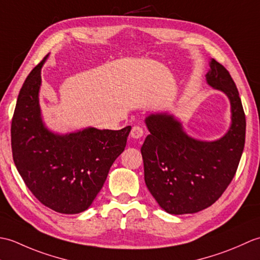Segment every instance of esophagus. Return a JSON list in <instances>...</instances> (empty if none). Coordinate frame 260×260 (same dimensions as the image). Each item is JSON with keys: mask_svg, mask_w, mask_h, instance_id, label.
<instances>
[{"mask_svg": "<svg viewBox=\"0 0 260 260\" xmlns=\"http://www.w3.org/2000/svg\"><path fill=\"white\" fill-rule=\"evenodd\" d=\"M144 135V131L141 126H134L131 131V137H133L135 140H139L141 137Z\"/></svg>", "mask_w": 260, "mask_h": 260, "instance_id": "1", "label": "esophagus"}]
</instances>
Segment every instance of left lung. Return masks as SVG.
Listing matches in <instances>:
<instances>
[{"instance_id":"left-lung-1","label":"left lung","mask_w":260,"mask_h":260,"mask_svg":"<svg viewBox=\"0 0 260 260\" xmlns=\"http://www.w3.org/2000/svg\"><path fill=\"white\" fill-rule=\"evenodd\" d=\"M206 78L230 101L231 125L221 139H193L168 113L145 118L150 135L141 148L144 180L158 206L171 214L196 213L212 206L233 181L244 151L246 117L235 81L214 59Z\"/></svg>"}]
</instances>
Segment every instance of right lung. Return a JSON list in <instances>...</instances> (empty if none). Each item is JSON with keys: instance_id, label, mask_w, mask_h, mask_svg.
I'll use <instances>...</instances> for the list:
<instances>
[{"instance_id": "obj_1", "label": "right lung", "mask_w": 260, "mask_h": 260, "mask_svg": "<svg viewBox=\"0 0 260 260\" xmlns=\"http://www.w3.org/2000/svg\"><path fill=\"white\" fill-rule=\"evenodd\" d=\"M35 67L22 86L11 126L13 161L39 201L59 213L75 214L91 206L115 159L125 150L132 129L87 127L54 134L41 118V68Z\"/></svg>"}]
</instances>
